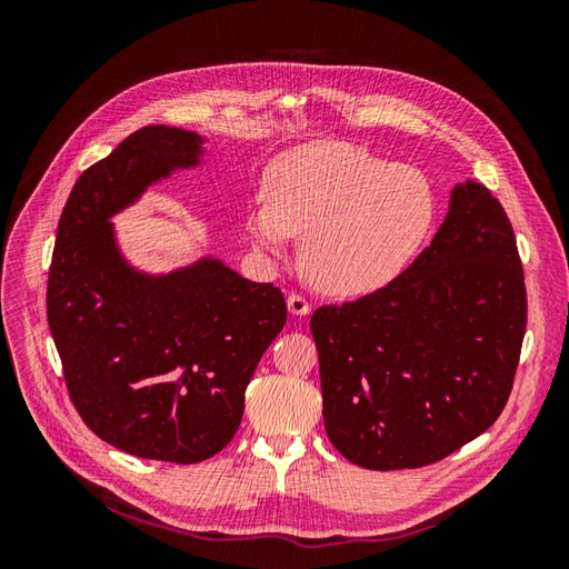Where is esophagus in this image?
Segmentation results:
<instances>
[{
    "instance_id": "obj_1",
    "label": "esophagus",
    "mask_w": 569,
    "mask_h": 569,
    "mask_svg": "<svg viewBox=\"0 0 569 569\" xmlns=\"http://www.w3.org/2000/svg\"><path fill=\"white\" fill-rule=\"evenodd\" d=\"M287 308H289L291 316H308V313H311V303H308L301 295H295V291H291V295L287 297Z\"/></svg>"
}]
</instances>
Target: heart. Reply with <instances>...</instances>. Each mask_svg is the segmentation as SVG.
<instances>
[{
  "mask_svg": "<svg viewBox=\"0 0 569 569\" xmlns=\"http://www.w3.org/2000/svg\"><path fill=\"white\" fill-rule=\"evenodd\" d=\"M437 194L416 166L349 142L280 153L247 213L253 244L280 253L303 234V270L318 289L358 297L387 287L432 232Z\"/></svg>",
  "mask_w": 569,
  "mask_h": 569,
  "instance_id": "heart-1",
  "label": "heart"
}]
</instances>
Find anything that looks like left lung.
<instances>
[{
  "label": "left lung",
  "mask_w": 569,
  "mask_h": 569,
  "mask_svg": "<svg viewBox=\"0 0 569 569\" xmlns=\"http://www.w3.org/2000/svg\"><path fill=\"white\" fill-rule=\"evenodd\" d=\"M525 327L510 220L485 184L465 180L432 244L399 278L313 313L327 437L382 472L451 456L501 416Z\"/></svg>",
  "instance_id": "obj_1"
}]
</instances>
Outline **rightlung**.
Here are the masks:
<instances>
[{"label": "right lung", "mask_w": 569, "mask_h": 569, "mask_svg": "<svg viewBox=\"0 0 569 569\" xmlns=\"http://www.w3.org/2000/svg\"><path fill=\"white\" fill-rule=\"evenodd\" d=\"M201 157L197 132L147 126L84 170L47 287L49 330L84 425L120 451L182 465L230 443L258 360L287 322L278 287L220 258L151 274L120 251L111 218Z\"/></svg>", "instance_id": "obj_1"}]
</instances>
